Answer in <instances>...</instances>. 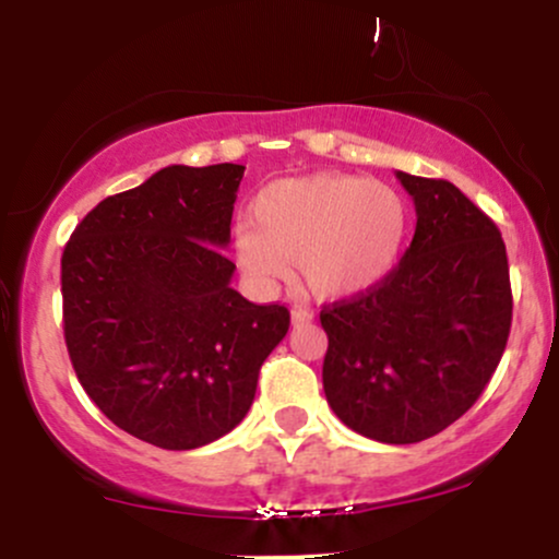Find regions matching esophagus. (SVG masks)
Segmentation results:
<instances>
[{
  "label": "esophagus",
  "instance_id": "34e87169",
  "mask_svg": "<svg viewBox=\"0 0 559 559\" xmlns=\"http://www.w3.org/2000/svg\"><path fill=\"white\" fill-rule=\"evenodd\" d=\"M312 321V312L308 308H294L292 310V323H310Z\"/></svg>",
  "mask_w": 559,
  "mask_h": 559
}]
</instances>
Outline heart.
<instances>
[{
  "mask_svg": "<svg viewBox=\"0 0 559 559\" xmlns=\"http://www.w3.org/2000/svg\"><path fill=\"white\" fill-rule=\"evenodd\" d=\"M411 212L392 186L318 171L262 188L249 228L236 236V262L254 284L273 286L299 260L321 299H353L390 278L406 249Z\"/></svg>",
  "mask_w": 559,
  "mask_h": 559,
  "instance_id": "heart-1",
  "label": "heart"
}]
</instances>
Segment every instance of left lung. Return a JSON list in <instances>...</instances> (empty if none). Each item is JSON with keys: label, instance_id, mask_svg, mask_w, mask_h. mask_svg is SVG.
I'll return each instance as SVG.
<instances>
[{"label": "left lung", "instance_id": "8db88e82", "mask_svg": "<svg viewBox=\"0 0 559 559\" xmlns=\"http://www.w3.org/2000/svg\"><path fill=\"white\" fill-rule=\"evenodd\" d=\"M416 206L414 241L382 286L323 305V392L364 438L406 445L475 406L512 326L507 247L449 180L397 171Z\"/></svg>", "mask_w": 559, "mask_h": 559}]
</instances>
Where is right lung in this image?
<instances>
[{
  "instance_id": "add662e5",
  "label": "right lung",
  "mask_w": 559,
  "mask_h": 559,
  "mask_svg": "<svg viewBox=\"0 0 559 559\" xmlns=\"http://www.w3.org/2000/svg\"><path fill=\"white\" fill-rule=\"evenodd\" d=\"M241 177V164H171L103 199L63 249L73 371L116 427L158 449H201L241 425L289 331L284 305L230 286Z\"/></svg>"
}]
</instances>
